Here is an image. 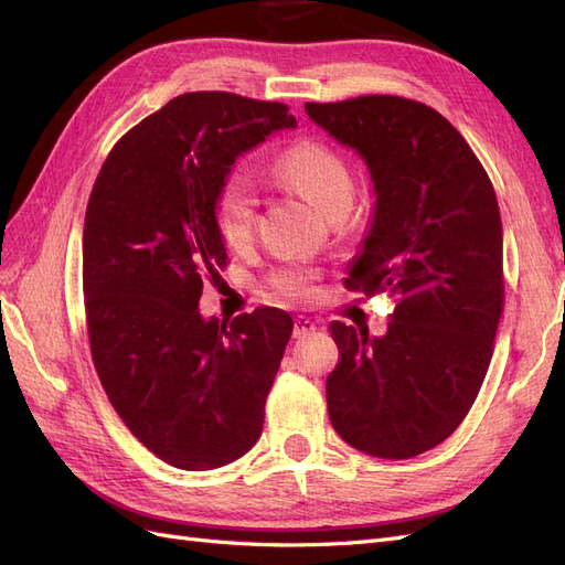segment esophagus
Returning <instances> with one entry per match:
<instances>
[{
	"instance_id": "esophagus-1",
	"label": "esophagus",
	"mask_w": 565,
	"mask_h": 565,
	"mask_svg": "<svg viewBox=\"0 0 565 565\" xmlns=\"http://www.w3.org/2000/svg\"><path fill=\"white\" fill-rule=\"evenodd\" d=\"M311 332H316V322L309 316H297L295 318V330H292L295 339H301V337L311 334Z\"/></svg>"
}]
</instances>
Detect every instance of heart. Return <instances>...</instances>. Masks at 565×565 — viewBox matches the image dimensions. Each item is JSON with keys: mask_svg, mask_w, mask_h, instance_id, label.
<instances>
[{"mask_svg": "<svg viewBox=\"0 0 565 565\" xmlns=\"http://www.w3.org/2000/svg\"><path fill=\"white\" fill-rule=\"evenodd\" d=\"M273 172L301 191L324 216L339 207H347V204L351 207V172L339 152L330 146L320 141H299L276 160ZM256 207H259V198H256L254 185L243 177L231 179L218 191L214 200V224L231 247H243L252 237ZM273 287L285 297H299L306 287V273L297 268L280 270L273 278Z\"/></svg>", "mask_w": 565, "mask_h": 565, "instance_id": "obj_1", "label": "heart"}]
</instances>
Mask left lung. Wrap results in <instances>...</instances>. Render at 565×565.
<instances>
[{"instance_id":"8db88e82","label":"left lung","mask_w":565,"mask_h":565,"mask_svg":"<svg viewBox=\"0 0 565 565\" xmlns=\"http://www.w3.org/2000/svg\"><path fill=\"white\" fill-rule=\"evenodd\" d=\"M306 115L355 150L372 181L347 285L396 299L380 337L330 324V422L365 455L415 457L457 429L486 380L504 299L498 198L461 134L417 100L361 96L306 104Z\"/></svg>"}]
</instances>
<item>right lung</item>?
Listing matches in <instances>:
<instances>
[{"label": "right lung", "instance_id": "1", "mask_svg": "<svg viewBox=\"0 0 565 565\" xmlns=\"http://www.w3.org/2000/svg\"><path fill=\"white\" fill-rule=\"evenodd\" d=\"M295 127L282 104L183 94L127 131L94 183L82 237L94 365L127 429L177 469L231 465L262 436L295 320L256 309L226 322L198 303L228 259L214 200L235 160Z\"/></svg>", "mask_w": 565, "mask_h": 565}]
</instances>
